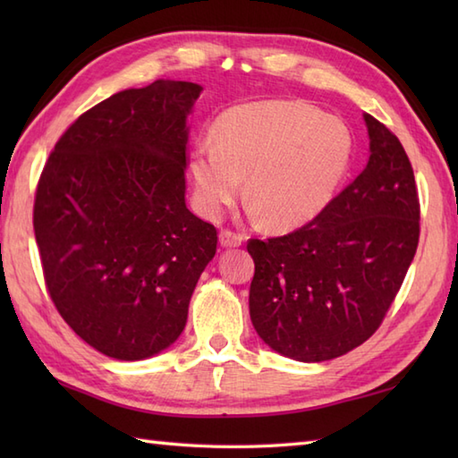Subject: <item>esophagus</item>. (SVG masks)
Segmentation results:
<instances>
[{"label":"esophagus","instance_id":"esophagus-1","mask_svg":"<svg viewBox=\"0 0 458 458\" xmlns=\"http://www.w3.org/2000/svg\"><path fill=\"white\" fill-rule=\"evenodd\" d=\"M244 240H246V236L240 234V232L228 230V228L220 232V246H224V248H238L244 244Z\"/></svg>","mask_w":458,"mask_h":458}]
</instances>
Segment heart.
Instances as JSON below:
<instances>
[{"label":"heart","instance_id":"obj_1","mask_svg":"<svg viewBox=\"0 0 458 458\" xmlns=\"http://www.w3.org/2000/svg\"><path fill=\"white\" fill-rule=\"evenodd\" d=\"M352 151L346 123L305 102L242 104L222 114L214 143L192 149L194 204L207 218H218L246 177V197L267 226L295 228L335 197Z\"/></svg>","mask_w":458,"mask_h":458}]
</instances>
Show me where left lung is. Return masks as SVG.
Masks as SVG:
<instances>
[{
  "instance_id": "1",
  "label": "left lung",
  "mask_w": 458,
  "mask_h": 458,
  "mask_svg": "<svg viewBox=\"0 0 458 458\" xmlns=\"http://www.w3.org/2000/svg\"><path fill=\"white\" fill-rule=\"evenodd\" d=\"M364 171L305 226L248 242L250 317L259 338L299 362L343 356L372 336L420 244V197L400 140L364 114Z\"/></svg>"
}]
</instances>
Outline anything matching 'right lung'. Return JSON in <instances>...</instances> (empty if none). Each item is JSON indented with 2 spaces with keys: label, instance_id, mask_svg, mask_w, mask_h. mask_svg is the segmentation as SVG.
Returning a JSON list of instances; mask_svg holds the SVG:
<instances>
[{
  "label": "right lung",
  "instance_id": "right-lung-1",
  "mask_svg": "<svg viewBox=\"0 0 458 458\" xmlns=\"http://www.w3.org/2000/svg\"><path fill=\"white\" fill-rule=\"evenodd\" d=\"M200 90L155 81L96 104L61 135L37 184L48 295L84 343L115 360L179 338L216 254V228L184 202L187 115Z\"/></svg>",
  "mask_w": 458,
  "mask_h": 458
}]
</instances>
